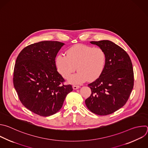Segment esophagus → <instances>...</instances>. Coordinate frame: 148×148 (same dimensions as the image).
<instances>
[{"instance_id":"esophagus-1","label":"esophagus","mask_w":148,"mask_h":148,"mask_svg":"<svg viewBox=\"0 0 148 148\" xmlns=\"http://www.w3.org/2000/svg\"><path fill=\"white\" fill-rule=\"evenodd\" d=\"M80 88V86H76V85H74L73 86V88L74 90H76V89H77V88Z\"/></svg>"}]
</instances>
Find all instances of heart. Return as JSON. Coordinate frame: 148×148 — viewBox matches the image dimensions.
Masks as SVG:
<instances>
[{
    "instance_id": "heart-1",
    "label": "heart",
    "mask_w": 148,
    "mask_h": 148,
    "mask_svg": "<svg viewBox=\"0 0 148 148\" xmlns=\"http://www.w3.org/2000/svg\"><path fill=\"white\" fill-rule=\"evenodd\" d=\"M66 55H58L55 64L57 71L65 79H67L77 68L78 71L68 78V82L72 84H80L87 79L95 80L105 68L106 55L100 47L76 45L69 48Z\"/></svg>"
}]
</instances>
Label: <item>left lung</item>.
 Returning <instances> with one entry per match:
<instances>
[{
	"label": "left lung",
	"mask_w": 148,
	"mask_h": 148,
	"mask_svg": "<svg viewBox=\"0 0 148 148\" xmlns=\"http://www.w3.org/2000/svg\"><path fill=\"white\" fill-rule=\"evenodd\" d=\"M106 55L105 68L95 82L88 84L92 94L85 100L87 108L99 115L113 113L123 107L134 87V71L128 54L109 40L91 41Z\"/></svg>",
	"instance_id": "left-lung-1"
}]
</instances>
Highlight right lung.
<instances>
[{
  "instance_id": "add662e5",
  "label": "right lung",
  "mask_w": 148,
  "mask_h": 148,
  "mask_svg": "<svg viewBox=\"0 0 148 148\" xmlns=\"http://www.w3.org/2000/svg\"><path fill=\"white\" fill-rule=\"evenodd\" d=\"M64 43L45 41L24 48L18 54L13 73V84L23 105L34 113L48 116L62 108L73 90L55 66L56 56Z\"/></svg>"
}]
</instances>
